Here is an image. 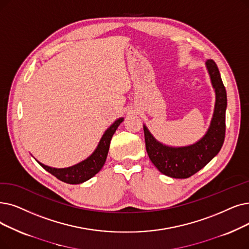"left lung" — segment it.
Returning a JSON list of instances; mask_svg holds the SVG:
<instances>
[{"instance_id":"1","label":"left lung","mask_w":249,"mask_h":249,"mask_svg":"<svg viewBox=\"0 0 249 249\" xmlns=\"http://www.w3.org/2000/svg\"><path fill=\"white\" fill-rule=\"evenodd\" d=\"M205 67L210 75L215 102L210 126L199 140L185 146L167 145L159 142L143 124L145 147L151 163L161 174L171 178L185 179L196 174L219 154L224 143L227 93L217 64L209 59L205 62Z\"/></svg>"}]
</instances>
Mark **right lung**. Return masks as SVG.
Masks as SVG:
<instances>
[{
  "label": "right lung",
  "instance_id": "right-lung-1",
  "mask_svg": "<svg viewBox=\"0 0 249 249\" xmlns=\"http://www.w3.org/2000/svg\"><path fill=\"white\" fill-rule=\"evenodd\" d=\"M123 121V117L117 119V120L105 131L98 146L93 150V153L76 165H73L67 168H53L41 164L38 160L36 161L46 171L57 177L59 180L65 183H68V184H80V183L89 180L101 171V169L106 163L107 151H109L110 148L111 139L119 125Z\"/></svg>",
  "mask_w": 249,
  "mask_h": 249
}]
</instances>
